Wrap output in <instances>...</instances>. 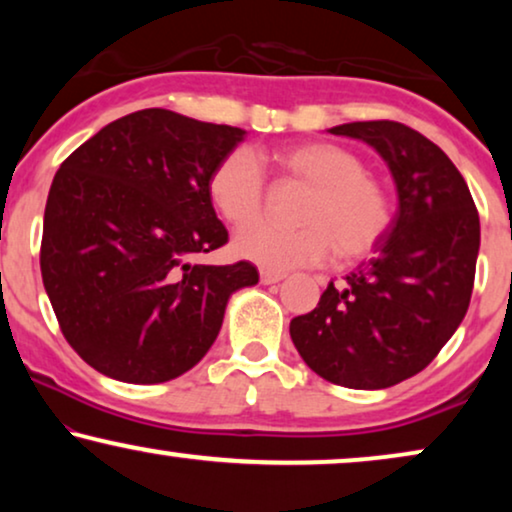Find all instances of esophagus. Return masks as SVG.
Masks as SVG:
<instances>
[{
    "mask_svg": "<svg viewBox=\"0 0 512 512\" xmlns=\"http://www.w3.org/2000/svg\"><path fill=\"white\" fill-rule=\"evenodd\" d=\"M286 277V272H277V270H261V282L263 284H277L282 282V279Z\"/></svg>",
    "mask_w": 512,
    "mask_h": 512,
    "instance_id": "34e87169",
    "label": "esophagus"
}]
</instances>
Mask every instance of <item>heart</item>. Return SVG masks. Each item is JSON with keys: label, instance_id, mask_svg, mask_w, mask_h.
I'll return each instance as SVG.
<instances>
[{"label": "heart", "instance_id": "b5f03b06", "mask_svg": "<svg viewBox=\"0 0 512 512\" xmlns=\"http://www.w3.org/2000/svg\"><path fill=\"white\" fill-rule=\"evenodd\" d=\"M272 160L286 184L305 186L296 205L300 223L244 228L233 242L242 261L282 272L324 263L333 249L342 261H359L380 247L394 205L359 156L331 142H303L279 149ZM207 193L221 219L242 228L263 214L268 181L254 153L235 149L209 174Z\"/></svg>", "mask_w": 512, "mask_h": 512}]
</instances>
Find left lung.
<instances>
[{"label": "left lung", "instance_id": "obj_1", "mask_svg": "<svg viewBox=\"0 0 512 512\" xmlns=\"http://www.w3.org/2000/svg\"><path fill=\"white\" fill-rule=\"evenodd\" d=\"M373 146L398 188V212L375 256L328 284L312 312L291 319L298 354L324 380L387 389L436 359L468 310L480 216L443 149L396 121L331 128Z\"/></svg>", "mask_w": 512, "mask_h": 512}]
</instances>
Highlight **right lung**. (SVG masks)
Segmentation results:
<instances>
[{
    "instance_id": "1",
    "label": "right lung",
    "mask_w": 512,
    "mask_h": 512,
    "mask_svg": "<svg viewBox=\"0 0 512 512\" xmlns=\"http://www.w3.org/2000/svg\"><path fill=\"white\" fill-rule=\"evenodd\" d=\"M244 130L167 109L128 114L83 142L48 191L41 279L60 331L97 373L130 384L191 370L221 331L249 261L200 265L228 230L209 174Z\"/></svg>"
}]
</instances>
